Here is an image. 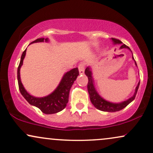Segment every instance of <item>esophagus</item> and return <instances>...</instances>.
Masks as SVG:
<instances>
[{
    "label": "esophagus",
    "mask_w": 153,
    "mask_h": 153,
    "mask_svg": "<svg viewBox=\"0 0 153 153\" xmlns=\"http://www.w3.org/2000/svg\"><path fill=\"white\" fill-rule=\"evenodd\" d=\"M78 69L79 74H83L84 71H85V65H84L83 64H80L78 66Z\"/></svg>",
    "instance_id": "1"
}]
</instances>
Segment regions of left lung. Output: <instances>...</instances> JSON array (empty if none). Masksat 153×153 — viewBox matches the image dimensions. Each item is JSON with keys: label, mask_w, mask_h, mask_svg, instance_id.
<instances>
[{"label": "left lung", "mask_w": 153, "mask_h": 153, "mask_svg": "<svg viewBox=\"0 0 153 153\" xmlns=\"http://www.w3.org/2000/svg\"><path fill=\"white\" fill-rule=\"evenodd\" d=\"M111 40H112V42H114V44H122L121 46L120 47V49L128 48L129 50H130V48H129L128 46H127L126 44H123L122 42H120L119 39H115V38H111ZM132 59L134 60V57H133V55H132ZM135 64H136L137 66L136 62H135ZM85 73L86 76L88 77L87 89L89 94L90 100H91V102H92V104L94 105V106L96 108L99 109V110H101L103 111H109V112H114V111H120L123 108H125L127 105L130 104L132 100H134L135 97H136L140 82H139L138 85L137 86L134 95H133V96H132L131 98H129L128 100L123 101V102H120V103H113V102H109V101L105 100L104 98L101 97V96L98 94V92L96 91V88L94 87V79H93V77H92V73L89 66V67L86 68Z\"/></svg>", "instance_id": "8db88e82"}]
</instances>
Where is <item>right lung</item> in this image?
I'll list each match as a JSON object with an SVG mask.
<instances>
[{"label": "right lung", "mask_w": 153, "mask_h": 153, "mask_svg": "<svg viewBox=\"0 0 153 153\" xmlns=\"http://www.w3.org/2000/svg\"><path fill=\"white\" fill-rule=\"evenodd\" d=\"M44 41L46 42H48V39H37L30 44L36 42H44ZM25 53H26V49L22 53L20 63H19L18 69H17V79H18L19 88L21 95L25 98V100L30 104L38 107L43 113L46 114H52L57 113L63 110L68 103L71 88L74 81L76 79L77 76L79 75L78 68H73L69 71L66 73L62 77L58 87L56 88L53 93L49 94L48 96H45V97H34V96H31L30 94L27 93L21 81L20 68L23 64V61L25 56Z\"/></svg>", "instance_id": "add662e5"}]
</instances>
